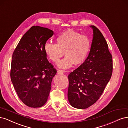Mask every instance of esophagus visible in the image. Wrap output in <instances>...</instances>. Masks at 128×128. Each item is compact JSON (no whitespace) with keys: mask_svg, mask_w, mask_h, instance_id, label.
<instances>
[{"mask_svg":"<svg viewBox=\"0 0 128 128\" xmlns=\"http://www.w3.org/2000/svg\"><path fill=\"white\" fill-rule=\"evenodd\" d=\"M57 73L58 74H63V71H62V70H57Z\"/></svg>","mask_w":128,"mask_h":128,"instance_id":"esophagus-1","label":"esophagus"}]
</instances>
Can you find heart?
Returning <instances> with one entry per match:
<instances>
[{
  "instance_id": "heart-1",
  "label": "heart",
  "mask_w": 128,
  "mask_h": 128,
  "mask_svg": "<svg viewBox=\"0 0 128 128\" xmlns=\"http://www.w3.org/2000/svg\"><path fill=\"white\" fill-rule=\"evenodd\" d=\"M91 48V42L88 36L68 30L56 38V44L46 43L44 49L46 55L53 62L57 63L64 55L65 57L60 60L57 66L68 69L73 65H79L87 58Z\"/></svg>"
}]
</instances>
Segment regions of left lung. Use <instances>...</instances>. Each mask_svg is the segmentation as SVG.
<instances>
[{
  "mask_svg": "<svg viewBox=\"0 0 128 128\" xmlns=\"http://www.w3.org/2000/svg\"><path fill=\"white\" fill-rule=\"evenodd\" d=\"M88 56L84 63L70 74L68 97L70 105L85 109L102 95L112 74V56L100 31L94 26Z\"/></svg>",
  "mask_w": 128,
  "mask_h": 128,
  "instance_id": "8db88e82",
  "label": "left lung"
}]
</instances>
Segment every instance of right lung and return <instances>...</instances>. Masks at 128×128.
I'll return each mask as SVG.
<instances>
[{"label": "right lung", "mask_w": 128, "mask_h": 128, "mask_svg": "<svg viewBox=\"0 0 128 128\" xmlns=\"http://www.w3.org/2000/svg\"><path fill=\"white\" fill-rule=\"evenodd\" d=\"M54 31L33 26L23 35L12 56L10 79L18 97L30 108L47 101L56 70L49 62L44 47Z\"/></svg>", "instance_id": "add662e5"}]
</instances>
